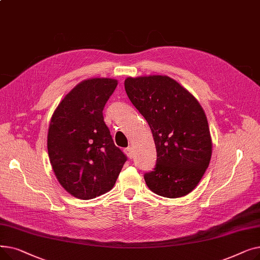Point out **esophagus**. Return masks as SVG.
I'll return each instance as SVG.
<instances>
[{
  "label": "esophagus",
  "mask_w": 260,
  "mask_h": 260,
  "mask_svg": "<svg viewBox=\"0 0 260 260\" xmlns=\"http://www.w3.org/2000/svg\"><path fill=\"white\" fill-rule=\"evenodd\" d=\"M124 153L126 154V156H127L129 159H132V158L134 157V152H133V148H132L131 146H128V147H126V148L124 149Z\"/></svg>",
  "instance_id": "esophagus-1"
}]
</instances>
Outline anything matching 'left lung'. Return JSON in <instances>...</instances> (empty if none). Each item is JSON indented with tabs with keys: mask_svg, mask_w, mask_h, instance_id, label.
Listing matches in <instances>:
<instances>
[{
	"mask_svg": "<svg viewBox=\"0 0 260 260\" xmlns=\"http://www.w3.org/2000/svg\"><path fill=\"white\" fill-rule=\"evenodd\" d=\"M124 86L131 102L151 127L156 145V167L144 174L146 185L162 197L187 195L201 180L212 156L203 108L168 76L128 77Z\"/></svg>",
	"mask_w": 260,
	"mask_h": 260,
	"instance_id": "8db88e82",
	"label": "left lung"
}]
</instances>
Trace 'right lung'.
<instances>
[{
    "label": "right lung",
    "instance_id": "obj_1",
    "mask_svg": "<svg viewBox=\"0 0 260 260\" xmlns=\"http://www.w3.org/2000/svg\"><path fill=\"white\" fill-rule=\"evenodd\" d=\"M118 85L109 78L82 81L54 111L47 136L52 170L60 184L79 199L111 190L127 157L117 147L103 108Z\"/></svg>",
    "mask_w": 260,
    "mask_h": 260
}]
</instances>
